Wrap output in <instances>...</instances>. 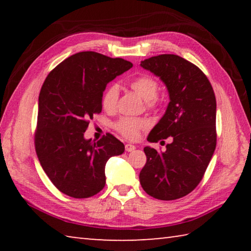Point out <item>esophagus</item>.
Returning a JSON list of instances; mask_svg holds the SVG:
<instances>
[{"mask_svg": "<svg viewBox=\"0 0 251 251\" xmlns=\"http://www.w3.org/2000/svg\"><path fill=\"white\" fill-rule=\"evenodd\" d=\"M125 150H126V151H133L136 150V146L131 145V144H126Z\"/></svg>", "mask_w": 251, "mask_h": 251, "instance_id": "34e87169", "label": "esophagus"}]
</instances>
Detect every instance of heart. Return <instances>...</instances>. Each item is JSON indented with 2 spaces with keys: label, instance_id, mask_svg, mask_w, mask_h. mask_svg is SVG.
Returning a JSON list of instances; mask_svg holds the SVG:
<instances>
[{
  "label": "heart",
  "instance_id": "b5f03b06",
  "mask_svg": "<svg viewBox=\"0 0 251 251\" xmlns=\"http://www.w3.org/2000/svg\"><path fill=\"white\" fill-rule=\"evenodd\" d=\"M129 87L137 94L142 100L147 101L148 106H154L156 103V94L158 91V84L156 80L148 75H143L139 77L131 79L129 82ZM118 88L115 85H112L106 88L103 97H101V106L107 112H113L116 108L118 100ZM116 129L125 136L126 138L137 139L141 135V130L146 129L148 127V122L142 118L124 117L121 118L116 123Z\"/></svg>",
  "mask_w": 251,
  "mask_h": 251
}]
</instances>
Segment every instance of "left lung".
<instances>
[{"mask_svg":"<svg viewBox=\"0 0 251 251\" xmlns=\"http://www.w3.org/2000/svg\"><path fill=\"white\" fill-rule=\"evenodd\" d=\"M165 84L169 103L148 135L156 143L172 137L166 151L144 148L147 161L139 174L143 189L156 199L188 195L202 179L216 148V97L206 75L178 55L161 54L141 62Z\"/></svg>","mask_w":251,"mask_h":251,"instance_id":"8db88e82","label":"left lung"}]
</instances>
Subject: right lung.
<instances>
[{
    "label": "right lung",
    "instance_id": "right-lung-1",
    "mask_svg": "<svg viewBox=\"0 0 251 251\" xmlns=\"http://www.w3.org/2000/svg\"><path fill=\"white\" fill-rule=\"evenodd\" d=\"M133 66L96 52L72 55L48 75L39 96L35 133L37 157L54 186L70 197L88 198L104 188L105 165L125 146L113 135L84 137L101 112L106 85Z\"/></svg>",
    "mask_w": 251,
    "mask_h": 251
}]
</instances>
